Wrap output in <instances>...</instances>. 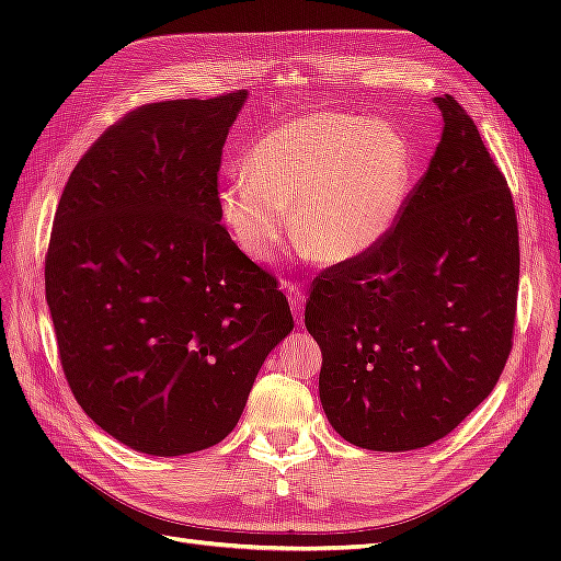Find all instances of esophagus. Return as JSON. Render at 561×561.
I'll use <instances>...</instances> for the list:
<instances>
[{"mask_svg": "<svg viewBox=\"0 0 561 561\" xmlns=\"http://www.w3.org/2000/svg\"><path fill=\"white\" fill-rule=\"evenodd\" d=\"M285 295H287V301H290V309H293L295 318L299 320V325H301L304 295H301V290H299V285H295V283H285Z\"/></svg>", "mask_w": 561, "mask_h": 561, "instance_id": "obj_1", "label": "esophagus"}]
</instances>
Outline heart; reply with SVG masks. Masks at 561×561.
<instances>
[{"mask_svg": "<svg viewBox=\"0 0 561 561\" xmlns=\"http://www.w3.org/2000/svg\"><path fill=\"white\" fill-rule=\"evenodd\" d=\"M217 194L231 239L250 260L268 262L293 229L313 260L348 264L386 241L402 215L414 159L386 122L313 112L271 128Z\"/></svg>", "mask_w": 561, "mask_h": 561, "instance_id": "obj_1", "label": "heart"}]
</instances>
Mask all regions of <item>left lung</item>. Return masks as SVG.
<instances>
[{"mask_svg": "<svg viewBox=\"0 0 561 561\" xmlns=\"http://www.w3.org/2000/svg\"><path fill=\"white\" fill-rule=\"evenodd\" d=\"M398 225L316 278L304 325L322 351L320 402L346 443L410 451L494 390L513 346L519 239L511 190L451 95Z\"/></svg>", "mask_w": 561, "mask_h": 561, "instance_id": "obj_1", "label": "left lung"}]
</instances>
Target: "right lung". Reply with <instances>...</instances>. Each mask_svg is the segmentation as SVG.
Returning a JSON list of instances; mask_svg holds the SVG:
<instances>
[{
  "label": "right lung",
  "mask_w": 561,
  "mask_h": 561,
  "mask_svg": "<svg viewBox=\"0 0 561 561\" xmlns=\"http://www.w3.org/2000/svg\"><path fill=\"white\" fill-rule=\"evenodd\" d=\"M248 91L151 103L107 128L60 196L46 304L81 410L149 456L236 428L287 299L219 225L217 171Z\"/></svg>",
  "instance_id": "add662e5"
}]
</instances>
